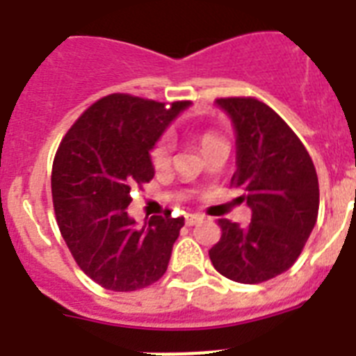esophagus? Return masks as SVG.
Wrapping results in <instances>:
<instances>
[{
    "instance_id": "obj_1",
    "label": "esophagus",
    "mask_w": 356,
    "mask_h": 356,
    "mask_svg": "<svg viewBox=\"0 0 356 356\" xmlns=\"http://www.w3.org/2000/svg\"><path fill=\"white\" fill-rule=\"evenodd\" d=\"M202 219H204V217H202V215H199V213L186 215V226H195V224H201Z\"/></svg>"
}]
</instances>
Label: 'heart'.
<instances>
[{"instance_id": "1", "label": "heart", "mask_w": 356, "mask_h": 356, "mask_svg": "<svg viewBox=\"0 0 356 356\" xmlns=\"http://www.w3.org/2000/svg\"><path fill=\"white\" fill-rule=\"evenodd\" d=\"M222 141V136L215 132V130H202L199 134V143H201L202 152L210 150L211 146L219 145ZM173 146H175V139L170 132H164L163 136L157 137V141L150 148V163L155 170L168 168L170 163H172Z\"/></svg>"}]
</instances>
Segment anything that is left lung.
Returning <instances> with one entry per match:
<instances>
[{"instance_id": "left-lung-1", "label": "left lung", "mask_w": 356, "mask_h": 356, "mask_svg": "<svg viewBox=\"0 0 356 356\" xmlns=\"http://www.w3.org/2000/svg\"><path fill=\"white\" fill-rule=\"evenodd\" d=\"M234 121L237 170L232 186L252 208V222L219 219L220 238L210 250L213 268L241 284H259L295 264L318 215L315 164L297 134L255 97H220Z\"/></svg>"}]
</instances>
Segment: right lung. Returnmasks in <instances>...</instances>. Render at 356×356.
<instances>
[{"mask_svg":"<svg viewBox=\"0 0 356 356\" xmlns=\"http://www.w3.org/2000/svg\"><path fill=\"white\" fill-rule=\"evenodd\" d=\"M190 101L110 94L86 108L61 139L52 164L56 220L77 266L112 291L154 284L184 226L172 211L136 228L132 190L154 179L150 148Z\"/></svg>","mask_w":356,"mask_h":356,"instance_id":"obj_1","label":"right lung"}]
</instances>
